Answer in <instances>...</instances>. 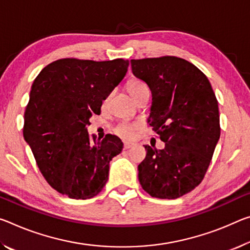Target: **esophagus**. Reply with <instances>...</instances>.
Returning <instances> with one entry per match:
<instances>
[{"label":"esophagus","instance_id":"1","mask_svg":"<svg viewBox=\"0 0 250 250\" xmlns=\"http://www.w3.org/2000/svg\"><path fill=\"white\" fill-rule=\"evenodd\" d=\"M133 146V144H130V142H125L124 144V149H130Z\"/></svg>","mask_w":250,"mask_h":250}]
</instances>
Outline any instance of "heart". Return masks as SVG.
Masks as SVG:
<instances>
[{
    "instance_id": "1",
    "label": "heart",
    "mask_w": 250,
    "mask_h": 250,
    "mask_svg": "<svg viewBox=\"0 0 250 250\" xmlns=\"http://www.w3.org/2000/svg\"><path fill=\"white\" fill-rule=\"evenodd\" d=\"M126 90H128L130 96H131L134 100H136L141 93L146 92V91H149L148 86H146L142 81L138 80V79H132V80H130L128 83H126ZM108 99L109 97L104 98V104H106ZM136 128H137L136 125L129 124V122H122V124L117 125V128L114 129V132H116L119 137L122 138V139L128 140V139H131L133 137Z\"/></svg>"
}]
</instances>
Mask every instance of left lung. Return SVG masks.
<instances>
[{"label": "left lung", "instance_id": "left-lung-1", "mask_svg": "<svg viewBox=\"0 0 250 250\" xmlns=\"http://www.w3.org/2000/svg\"><path fill=\"white\" fill-rule=\"evenodd\" d=\"M130 62L151 91L148 122L165 142L161 150L145 146L140 185L151 197L176 199L195 189L210 165L220 137L215 92L208 78L185 59L166 55Z\"/></svg>", "mask_w": 250, "mask_h": 250}]
</instances>
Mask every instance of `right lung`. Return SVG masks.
I'll return each instance as SVG.
<instances>
[{"mask_svg": "<svg viewBox=\"0 0 250 250\" xmlns=\"http://www.w3.org/2000/svg\"><path fill=\"white\" fill-rule=\"evenodd\" d=\"M129 62L60 59L33 81L23 136L51 187L72 199H90L104 187L109 162L122 151L118 137L91 138L90 118L121 82Z\"/></svg>", "mask_w": 250, "mask_h": 250, "instance_id": "obj_1", "label": "right lung"}]
</instances>
